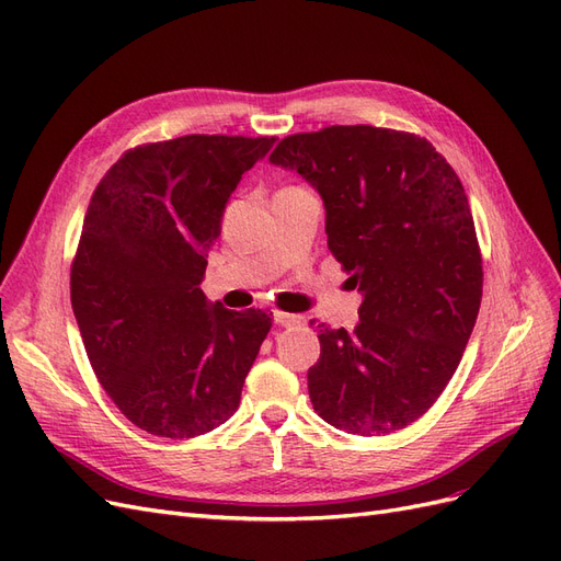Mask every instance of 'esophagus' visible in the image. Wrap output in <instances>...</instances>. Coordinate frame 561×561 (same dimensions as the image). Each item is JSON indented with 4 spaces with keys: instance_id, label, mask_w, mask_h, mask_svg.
I'll use <instances>...</instances> for the list:
<instances>
[{
    "instance_id": "1",
    "label": "esophagus",
    "mask_w": 561,
    "mask_h": 561,
    "mask_svg": "<svg viewBox=\"0 0 561 561\" xmlns=\"http://www.w3.org/2000/svg\"><path fill=\"white\" fill-rule=\"evenodd\" d=\"M274 320H276V325H280V328H295V325H301V322H304L301 316L285 313V311H274Z\"/></svg>"
}]
</instances>
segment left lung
Masks as SVG:
<instances>
[{
	"label": "left lung",
	"mask_w": 561,
	"mask_h": 561,
	"mask_svg": "<svg viewBox=\"0 0 561 561\" xmlns=\"http://www.w3.org/2000/svg\"><path fill=\"white\" fill-rule=\"evenodd\" d=\"M268 161L320 194L328 245L363 293L351 332L318 325L313 410L353 435L410 426L454 377L480 313L482 254L461 180L426 138L377 126L297 133Z\"/></svg>",
	"instance_id": "left-lung-1"
}]
</instances>
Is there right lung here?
I'll return each mask as SVG.
<instances>
[{
    "instance_id": "add662e5",
    "label": "right lung",
    "mask_w": 561,
    "mask_h": 561,
    "mask_svg": "<svg viewBox=\"0 0 561 561\" xmlns=\"http://www.w3.org/2000/svg\"><path fill=\"white\" fill-rule=\"evenodd\" d=\"M274 142L184 135L135 147L91 196L72 311L105 393L151 435L196 437L239 410L271 316L210 304L198 285L231 192Z\"/></svg>"
}]
</instances>
